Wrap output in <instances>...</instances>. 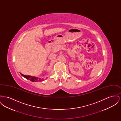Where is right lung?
Returning <instances> with one entry per match:
<instances>
[{
    "mask_svg": "<svg viewBox=\"0 0 121 121\" xmlns=\"http://www.w3.org/2000/svg\"><path fill=\"white\" fill-rule=\"evenodd\" d=\"M20 74L22 75L24 78H26L27 79L30 80L31 81L33 82H41V81H44L43 79H41L40 78H39L36 77H33L32 76H29V75H23V74L20 73Z\"/></svg>",
    "mask_w": 121,
    "mask_h": 121,
    "instance_id": "add662e5",
    "label": "right lung"
}]
</instances>
